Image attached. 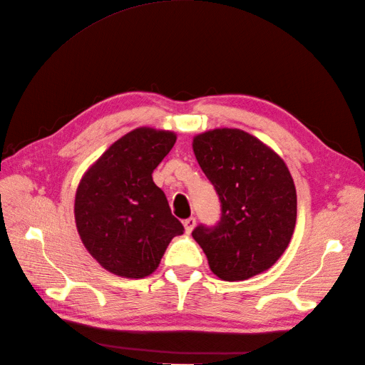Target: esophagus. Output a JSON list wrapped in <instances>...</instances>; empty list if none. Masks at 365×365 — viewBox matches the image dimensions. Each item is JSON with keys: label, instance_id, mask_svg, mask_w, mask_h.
Wrapping results in <instances>:
<instances>
[{"label": "esophagus", "instance_id": "34e87169", "mask_svg": "<svg viewBox=\"0 0 365 365\" xmlns=\"http://www.w3.org/2000/svg\"><path fill=\"white\" fill-rule=\"evenodd\" d=\"M182 224H184L185 233H187V235H190L192 231H193V228H195V225H196V219H195V217H189V219H185Z\"/></svg>", "mask_w": 365, "mask_h": 365}]
</instances>
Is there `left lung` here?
I'll return each mask as SVG.
<instances>
[{"mask_svg":"<svg viewBox=\"0 0 365 365\" xmlns=\"http://www.w3.org/2000/svg\"><path fill=\"white\" fill-rule=\"evenodd\" d=\"M193 152L220 200L216 227L193 239L220 280L240 282L269 269L288 248L297 220V192L277 152L245 130L217 128L193 137Z\"/></svg>","mask_w":365,"mask_h":365,"instance_id":"obj_1","label":"left lung"}]
</instances>
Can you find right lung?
Instances as JSON below:
<instances>
[{"label":"right lung","mask_w":365,"mask_h":365,"mask_svg":"<svg viewBox=\"0 0 365 365\" xmlns=\"http://www.w3.org/2000/svg\"><path fill=\"white\" fill-rule=\"evenodd\" d=\"M176 141L172 130L141 126L113 143L77 185L74 219L86 251L118 277L143 279L184 233L152 172Z\"/></svg>","instance_id":"1"}]
</instances>
